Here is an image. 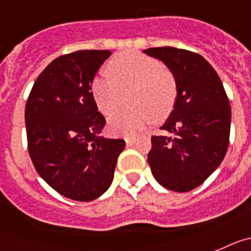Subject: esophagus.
I'll return each instance as SVG.
<instances>
[{
	"label": "esophagus",
	"instance_id": "34e87169",
	"mask_svg": "<svg viewBox=\"0 0 251 251\" xmlns=\"http://www.w3.org/2000/svg\"><path fill=\"white\" fill-rule=\"evenodd\" d=\"M125 141H126V145L131 147V145H134V144H135L136 139H135V138H125Z\"/></svg>",
	"mask_w": 251,
	"mask_h": 251
}]
</instances>
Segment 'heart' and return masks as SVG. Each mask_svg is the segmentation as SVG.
<instances>
[{"label":"heart","mask_w":251,"mask_h":251,"mask_svg":"<svg viewBox=\"0 0 251 251\" xmlns=\"http://www.w3.org/2000/svg\"><path fill=\"white\" fill-rule=\"evenodd\" d=\"M110 78L96 77L91 84L93 101L104 116H110L122 103V93L130 89L128 100L134 107L110 117L115 134L132 136L154 120L162 123L177 101V82L169 69L154 58L138 51L115 55L107 64Z\"/></svg>","instance_id":"obj_1"}]
</instances>
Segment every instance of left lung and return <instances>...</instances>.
<instances>
[{
	"label": "left lung",
	"instance_id": "left-lung-1",
	"mask_svg": "<svg viewBox=\"0 0 251 251\" xmlns=\"http://www.w3.org/2000/svg\"><path fill=\"white\" fill-rule=\"evenodd\" d=\"M177 82V101L152 136L148 163L159 184L174 192L197 188L221 164L230 138L231 107L219 74L200 54L172 47L149 48Z\"/></svg>",
	"mask_w": 251,
	"mask_h": 251
}]
</instances>
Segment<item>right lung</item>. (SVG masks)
<instances>
[{"instance_id":"add662e5","label":"right lung","mask_w":251,"mask_h":251,"mask_svg":"<svg viewBox=\"0 0 251 251\" xmlns=\"http://www.w3.org/2000/svg\"><path fill=\"white\" fill-rule=\"evenodd\" d=\"M110 50H78L54 59L35 80L25 107L35 169L58 193L88 202L111 186L123 139L101 136L106 120L91 93Z\"/></svg>"}]
</instances>
